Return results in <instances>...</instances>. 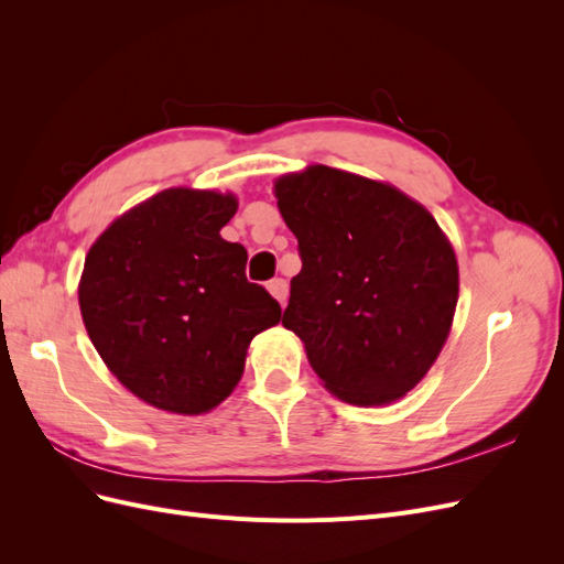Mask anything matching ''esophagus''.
<instances>
[{"label": "esophagus", "mask_w": 564, "mask_h": 564, "mask_svg": "<svg viewBox=\"0 0 564 564\" xmlns=\"http://www.w3.org/2000/svg\"><path fill=\"white\" fill-rule=\"evenodd\" d=\"M268 292L278 299L280 305H284V303H286V296H289V284H286V280H282V278H275V280H270Z\"/></svg>", "instance_id": "1"}]
</instances>
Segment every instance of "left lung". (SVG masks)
<instances>
[{
    "label": "left lung",
    "instance_id": "1",
    "mask_svg": "<svg viewBox=\"0 0 564 564\" xmlns=\"http://www.w3.org/2000/svg\"><path fill=\"white\" fill-rule=\"evenodd\" d=\"M275 197L303 263L282 324L336 398L400 400L452 329L458 265L445 232L398 187L324 164L280 176Z\"/></svg>",
    "mask_w": 564,
    "mask_h": 564
}]
</instances>
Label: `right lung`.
<instances>
[{
    "label": "right lung",
    "mask_w": 564,
    "mask_h": 564,
    "mask_svg": "<svg viewBox=\"0 0 564 564\" xmlns=\"http://www.w3.org/2000/svg\"><path fill=\"white\" fill-rule=\"evenodd\" d=\"M235 195L169 187L112 220L84 261L79 311L98 355L135 398L195 416L240 383L280 303L247 280V249L220 228Z\"/></svg>",
    "instance_id": "right-lung-1"
}]
</instances>
